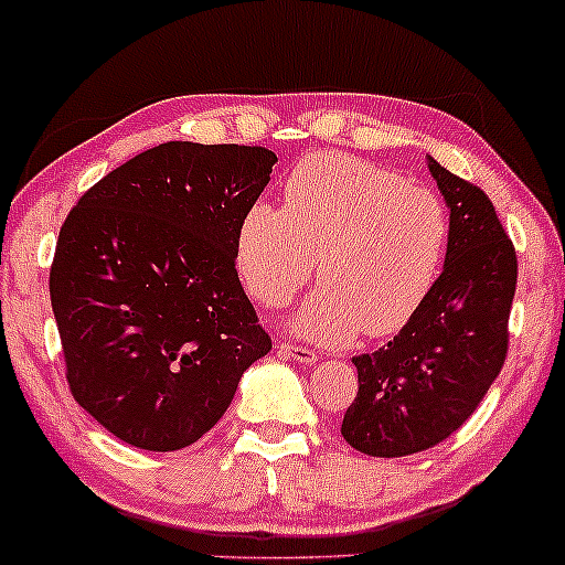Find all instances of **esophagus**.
<instances>
[{
  "label": "esophagus",
  "instance_id": "esophagus-1",
  "mask_svg": "<svg viewBox=\"0 0 565 565\" xmlns=\"http://www.w3.org/2000/svg\"><path fill=\"white\" fill-rule=\"evenodd\" d=\"M280 353L292 358V361L298 363H317V353L303 345H280Z\"/></svg>",
  "mask_w": 565,
  "mask_h": 565
}]
</instances>
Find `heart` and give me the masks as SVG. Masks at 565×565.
Masks as SVG:
<instances>
[{
  "label": "heart",
  "mask_w": 565,
  "mask_h": 565,
  "mask_svg": "<svg viewBox=\"0 0 565 565\" xmlns=\"http://www.w3.org/2000/svg\"><path fill=\"white\" fill-rule=\"evenodd\" d=\"M285 207L256 202L236 236V269L256 303L280 309L317 282L292 332L321 345L397 334L420 311L449 248L434 189L342 152H313L282 184Z\"/></svg>",
  "instance_id": "obj_1"
}]
</instances>
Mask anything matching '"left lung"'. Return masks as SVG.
I'll list each match as a JSON object with an SVG mask.
<instances>
[{"label":"left lung","mask_w":565,"mask_h":565,"mask_svg":"<svg viewBox=\"0 0 565 565\" xmlns=\"http://www.w3.org/2000/svg\"><path fill=\"white\" fill-rule=\"evenodd\" d=\"M449 207L444 273L420 311L376 353L355 355L342 436L369 457H407L449 438L486 397L509 350L516 252L488 194L428 158Z\"/></svg>","instance_id":"left-lung-1"}]
</instances>
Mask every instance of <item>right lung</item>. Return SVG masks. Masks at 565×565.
<instances>
[{
	"label": "right lung",
	"instance_id": "add662e5",
	"mask_svg": "<svg viewBox=\"0 0 565 565\" xmlns=\"http://www.w3.org/2000/svg\"><path fill=\"white\" fill-rule=\"evenodd\" d=\"M275 163L267 148L166 142L64 220L49 290L70 392L124 444H194L273 350L241 288L236 236Z\"/></svg>",
	"mask_w": 565,
	"mask_h": 565
}]
</instances>
